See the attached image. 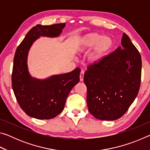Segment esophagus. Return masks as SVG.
<instances>
[{"instance_id": "1", "label": "esophagus", "mask_w": 150, "mask_h": 150, "mask_svg": "<svg viewBox=\"0 0 150 150\" xmlns=\"http://www.w3.org/2000/svg\"><path fill=\"white\" fill-rule=\"evenodd\" d=\"M83 77H84V71H81L80 73V76H79L81 81H83Z\"/></svg>"}]
</instances>
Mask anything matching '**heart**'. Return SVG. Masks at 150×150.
<instances>
[{"instance_id": "obj_1", "label": "heart", "mask_w": 150, "mask_h": 150, "mask_svg": "<svg viewBox=\"0 0 150 150\" xmlns=\"http://www.w3.org/2000/svg\"><path fill=\"white\" fill-rule=\"evenodd\" d=\"M113 40L97 32H91L79 38L76 49L79 52H86L93 45L88 58L93 63H98L107 57L114 47Z\"/></svg>"}]
</instances>
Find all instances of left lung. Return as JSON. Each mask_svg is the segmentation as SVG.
<instances>
[{
	"instance_id": "obj_1",
	"label": "left lung",
	"mask_w": 150,
	"mask_h": 150,
	"mask_svg": "<svg viewBox=\"0 0 150 150\" xmlns=\"http://www.w3.org/2000/svg\"><path fill=\"white\" fill-rule=\"evenodd\" d=\"M121 44L101 62L88 65L84 74L88 111L101 120L122 117L140 87L141 55L125 33Z\"/></svg>"
}]
</instances>
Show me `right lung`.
Instances as JSON below:
<instances>
[{
    "label": "right lung",
    "instance_id": "right-lung-1",
    "mask_svg": "<svg viewBox=\"0 0 150 150\" xmlns=\"http://www.w3.org/2000/svg\"><path fill=\"white\" fill-rule=\"evenodd\" d=\"M65 26V23L36 25L27 33L15 53L12 87L20 108L31 117L48 120L57 116L64 108L71 90L79 81V67L69 73L44 79L32 77L28 70V54L33 43L40 36H58Z\"/></svg>",
    "mask_w": 150,
    "mask_h": 150
}]
</instances>
